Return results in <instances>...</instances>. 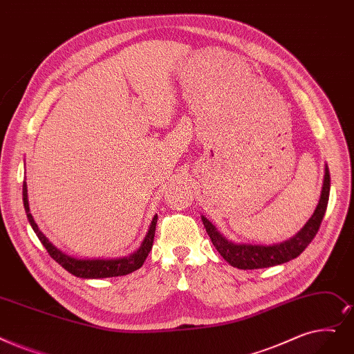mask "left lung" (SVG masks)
<instances>
[{
	"label": "left lung",
	"mask_w": 354,
	"mask_h": 354,
	"mask_svg": "<svg viewBox=\"0 0 354 354\" xmlns=\"http://www.w3.org/2000/svg\"><path fill=\"white\" fill-rule=\"evenodd\" d=\"M328 196H330V172H328V166L326 165L321 196L314 214L311 215V218L306 221V224L294 237L272 245L228 241L223 234H220L218 230L215 228V225L209 223V220H207L204 215L201 218L207 233L214 244V248L218 250V253L224 257L225 262H228L233 268L244 269V270L263 269V268L286 263L289 260L298 257L306 248H308V244L313 241V239L318 233V228L321 225L322 218H324V214L328 204Z\"/></svg>",
	"instance_id": "1"
}]
</instances>
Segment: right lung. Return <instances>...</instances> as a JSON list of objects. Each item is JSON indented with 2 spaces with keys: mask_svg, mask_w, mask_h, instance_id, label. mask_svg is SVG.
Listing matches in <instances>:
<instances>
[{
  "mask_svg": "<svg viewBox=\"0 0 354 354\" xmlns=\"http://www.w3.org/2000/svg\"><path fill=\"white\" fill-rule=\"evenodd\" d=\"M23 203H24V209L27 214V220L35 230L36 236L41 241V244L48 250L50 257L66 269L69 273L78 276V278L84 279H100V278H113V276H124L129 274L137 269H140L145 263V260L147 254L151 250L153 245V239H155V232H156V223H158V215L153 217L150 227L147 230V234L145 240L142 241L140 248L137 249L134 253L126 257H120V259H75L72 256L65 254L64 252H60L56 249L55 245L48 240L35 223V218L32 212H30L28 207V198H27V183L26 180L23 182Z\"/></svg>",
  "mask_w": 354,
  "mask_h": 354,
  "instance_id": "add662e5",
  "label": "right lung"
}]
</instances>
